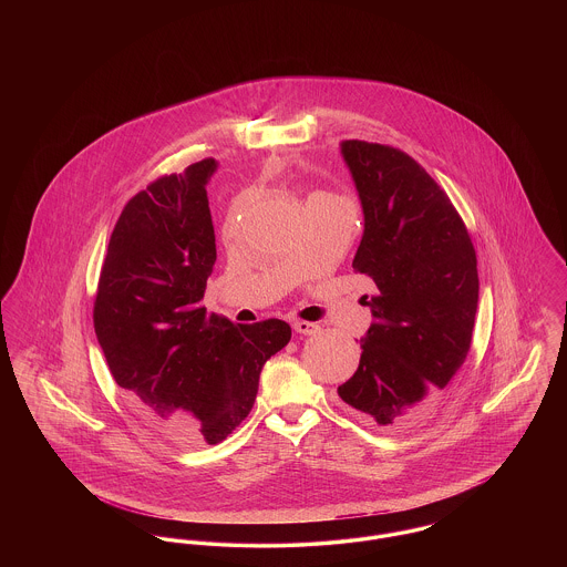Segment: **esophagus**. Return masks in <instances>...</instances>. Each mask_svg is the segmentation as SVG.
<instances>
[{
    "label": "esophagus",
    "mask_w": 567,
    "mask_h": 567,
    "mask_svg": "<svg viewBox=\"0 0 567 567\" xmlns=\"http://www.w3.org/2000/svg\"><path fill=\"white\" fill-rule=\"evenodd\" d=\"M293 329H296L297 333L312 336V333H317V331H319V324L308 323V321H296V323H293Z\"/></svg>",
    "instance_id": "obj_1"
}]
</instances>
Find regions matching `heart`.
<instances>
[{"label":"heart","mask_w":567,"mask_h":567,"mask_svg":"<svg viewBox=\"0 0 567 567\" xmlns=\"http://www.w3.org/2000/svg\"><path fill=\"white\" fill-rule=\"evenodd\" d=\"M317 195H319V193H317Z\"/></svg>","instance_id":"heart-1"}]
</instances>
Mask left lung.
Returning <instances> with one entry per match:
<instances>
[{
    "label": "left lung",
    "mask_w": 567,
    "mask_h": 567,
    "mask_svg": "<svg viewBox=\"0 0 567 567\" xmlns=\"http://www.w3.org/2000/svg\"><path fill=\"white\" fill-rule=\"evenodd\" d=\"M340 146L365 220L352 268L378 291L359 368L338 395L363 423L404 430L432 410L467 357L476 250L449 195L404 151L363 140Z\"/></svg>",
    "instance_id": "8db88e82"
}]
</instances>
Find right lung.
<instances>
[{"label": "right lung", "mask_w": 567, "mask_h": 567, "mask_svg": "<svg viewBox=\"0 0 567 567\" xmlns=\"http://www.w3.org/2000/svg\"><path fill=\"white\" fill-rule=\"evenodd\" d=\"M215 159L127 202L110 236L93 324L137 414L176 444H218L248 416L261 368L291 340L280 319L236 324L202 306L216 261Z\"/></svg>", "instance_id": "right-lung-1"}]
</instances>
